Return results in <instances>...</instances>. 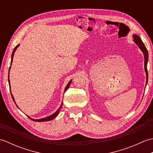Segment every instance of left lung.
I'll return each mask as SVG.
<instances>
[{
	"label": "left lung",
	"mask_w": 153,
	"mask_h": 153,
	"mask_svg": "<svg viewBox=\"0 0 153 153\" xmlns=\"http://www.w3.org/2000/svg\"><path fill=\"white\" fill-rule=\"evenodd\" d=\"M133 37H134V41L135 42V43L137 45L139 48H140L141 51L143 52V53L144 54V58H145V62H144V65H145V73H146V76H147V81H146V85L147 84L148 82V71H147V62H148V58H149V55H148V51L147 48L145 46L144 43H143V41L140 39L138 35H133Z\"/></svg>",
	"instance_id": "1"
}]
</instances>
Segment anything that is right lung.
<instances>
[{"label": "right lung", "mask_w": 153, "mask_h": 153, "mask_svg": "<svg viewBox=\"0 0 153 153\" xmlns=\"http://www.w3.org/2000/svg\"><path fill=\"white\" fill-rule=\"evenodd\" d=\"M19 45H18L17 46H16V47L14 48V51H13V52H12V58H11V64H12V63L13 56H14V53H15V51H16V49H17V48L19 47ZM11 64H10V65H11ZM10 67L9 71H10ZM8 75H9V74H8ZM8 83H9V86H10V85L9 76H8ZM71 83V80H70V82H69V83H68V85H66V88H65V91H66V90H67L68 88H69V87H70V85ZM10 93H11V91H10ZM11 95H12V99H13V100H14V103L16 104V102H15V100H14V97H13V95H12V93H11ZM16 106H17V105H16ZM62 102L61 105H60V108H58V109L56 110V112H55L54 114H52V115H51V116H47V117H46V118H41V119H38V120H35V119H33V118H30V117L29 116H27V117H28V118H30V120H33V121H35V122H47V121H50V120H53L54 118H56V117L58 116V114H59V112L60 111V109L62 108ZM17 107H18V106H17Z\"/></svg>", "instance_id": "1"}]
</instances>
